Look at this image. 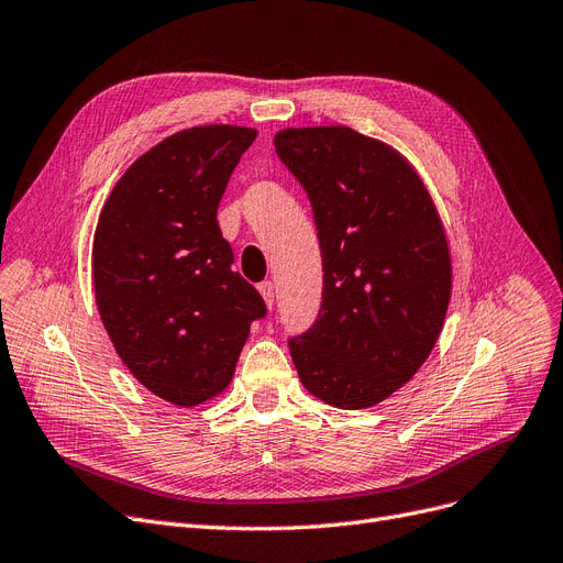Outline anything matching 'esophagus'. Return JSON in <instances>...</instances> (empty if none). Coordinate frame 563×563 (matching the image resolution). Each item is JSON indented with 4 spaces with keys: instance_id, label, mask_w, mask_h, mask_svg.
<instances>
[{
    "instance_id": "1",
    "label": "esophagus",
    "mask_w": 563,
    "mask_h": 563,
    "mask_svg": "<svg viewBox=\"0 0 563 563\" xmlns=\"http://www.w3.org/2000/svg\"><path fill=\"white\" fill-rule=\"evenodd\" d=\"M260 295H262V299H264L266 308L274 306V297H276V287H274V283H271V280H264V283L260 285Z\"/></svg>"
}]
</instances>
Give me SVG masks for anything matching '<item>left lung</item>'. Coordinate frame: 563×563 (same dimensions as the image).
I'll return each mask as SVG.
<instances>
[{"mask_svg":"<svg viewBox=\"0 0 563 563\" xmlns=\"http://www.w3.org/2000/svg\"><path fill=\"white\" fill-rule=\"evenodd\" d=\"M276 153L313 206L322 306L289 339L303 387L343 410L401 389L441 336L452 295L448 236L415 166L343 124L287 128Z\"/></svg>","mask_w":563,"mask_h":563,"instance_id":"1","label":"left lung"}]
</instances>
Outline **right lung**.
<instances>
[{"label":"right lung","instance_id":"1","mask_svg":"<svg viewBox=\"0 0 563 563\" xmlns=\"http://www.w3.org/2000/svg\"><path fill=\"white\" fill-rule=\"evenodd\" d=\"M257 130L201 124L166 136L120 176L92 241L103 329L155 397L192 408L234 378L250 324L266 313L232 268L218 203Z\"/></svg>","mask_w":563,"mask_h":563}]
</instances>
